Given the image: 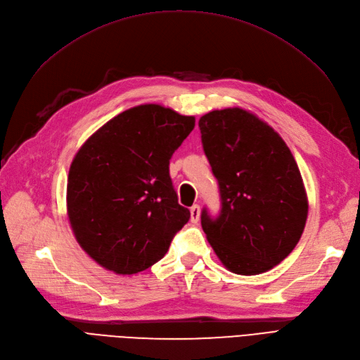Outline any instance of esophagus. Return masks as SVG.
<instances>
[{
    "mask_svg": "<svg viewBox=\"0 0 360 360\" xmlns=\"http://www.w3.org/2000/svg\"><path fill=\"white\" fill-rule=\"evenodd\" d=\"M200 214H201V210H200V205L198 204H193L191 207V222L192 224H197L200 221Z\"/></svg>",
    "mask_w": 360,
    "mask_h": 360,
    "instance_id": "34e87169",
    "label": "esophagus"
}]
</instances>
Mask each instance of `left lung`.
<instances>
[{"mask_svg": "<svg viewBox=\"0 0 360 360\" xmlns=\"http://www.w3.org/2000/svg\"><path fill=\"white\" fill-rule=\"evenodd\" d=\"M198 126L222 198L216 221L202 212L207 240L233 274H264L291 254L307 224L296 159L274 127L243 108L207 112Z\"/></svg>", "mask_w": 360, "mask_h": 360, "instance_id": "obj_1", "label": "left lung"}]
</instances>
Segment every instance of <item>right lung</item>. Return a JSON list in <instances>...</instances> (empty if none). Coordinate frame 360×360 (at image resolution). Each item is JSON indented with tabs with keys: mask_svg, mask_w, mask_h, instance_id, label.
I'll use <instances>...</instances> for the list:
<instances>
[{
	"mask_svg": "<svg viewBox=\"0 0 360 360\" xmlns=\"http://www.w3.org/2000/svg\"><path fill=\"white\" fill-rule=\"evenodd\" d=\"M195 117L144 103L115 115L70 163L66 207L76 242L103 269L135 275L167 254L191 212L177 201L169 159Z\"/></svg>",
	"mask_w": 360,
	"mask_h": 360,
	"instance_id": "right-lung-1",
	"label": "right lung"
}]
</instances>
